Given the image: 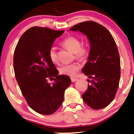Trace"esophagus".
Segmentation results:
<instances>
[{
  "mask_svg": "<svg viewBox=\"0 0 134 134\" xmlns=\"http://www.w3.org/2000/svg\"><path fill=\"white\" fill-rule=\"evenodd\" d=\"M77 80H78V79L77 78H74V77H71V81L72 82H75L77 81Z\"/></svg>",
  "mask_w": 134,
  "mask_h": 134,
  "instance_id": "obj_1",
  "label": "esophagus"
}]
</instances>
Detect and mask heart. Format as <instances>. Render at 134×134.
<instances>
[{
  "mask_svg": "<svg viewBox=\"0 0 134 134\" xmlns=\"http://www.w3.org/2000/svg\"><path fill=\"white\" fill-rule=\"evenodd\" d=\"M61 45L68 51L75 53V57L76 59L83 61L87 58L88 55V49L85 46L81 45L79 39L74 36H69L65 38L61 42ZM49 57L53 63H58V57L54 47L50 48L49 51ZM79 66L76 63L63 65L59 68V73L63 75L73 76L78 71Z\"/></svg>",
  "mask_w": 134,
  "mask_h": 134,
  "instance_id": "obj_1",
  "label": "heart"
}]
</instances>
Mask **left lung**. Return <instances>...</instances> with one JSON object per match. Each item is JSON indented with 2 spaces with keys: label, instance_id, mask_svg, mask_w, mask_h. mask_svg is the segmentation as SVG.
Returning <instances> with one entry per match:
<instances>
[{
  "label": "left lung",
  "instance_id": "8db88e82",
  "mask_svg": "<svg viewBox=\"0 0 134 134\" xmlns=\"http://www.w3.org/2000/svg\"><path fill=\"white\" fill-rule=\"evenodd\" d=\"M70 31L87 36L90 45L88 61L82 72L91 78V85L82 95L83 100L94 109L107 107L115 98L120 78V59L113 36L103 26L88 21L77 24Z\"/></svg>",
  "mask_w": 134,
  "mask_h": 134
}]
</instances>
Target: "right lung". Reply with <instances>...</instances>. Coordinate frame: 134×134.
I'll use <instances>...</instances> for the list:
<instances>
[{"label": "right lung", "mask_w": 134, "mask_h": 134, "mask_svg": "<svg viewBox=\"0 0 134 134\" xmlns=\"http://www.w3.org/2000/svg\"><path fill=\"white\" fill-rule=\"evenodd\" d=\"M64 32L31 27L21 35L14 53V70L22 94L30 108L41 114H52L60 107L71 83L68 76L58 75L49 57L50 48ZM49 77L54 80L52 85L48 83Z\"/></svg>", "instance_id": "obj_1"}]
</instances>
